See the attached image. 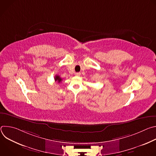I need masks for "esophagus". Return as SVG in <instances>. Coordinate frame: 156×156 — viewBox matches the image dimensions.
I'll return each instance as SVG.
<instances>
[{
	"label": "esophagus",
	"mask_w": 156,
	"mask_h": 156,
	"mask_svg": "<svg viewBox=\"0 0 156 156\" xmlns=\"http://www.w3.org/2000/svg\"><path fill=\"white\" fill-rule=\"evenodd\" d=\"M80 73H75V75L76 76H80Z\"/></svg>",
	"instance_id": "1"
}]
</instances>
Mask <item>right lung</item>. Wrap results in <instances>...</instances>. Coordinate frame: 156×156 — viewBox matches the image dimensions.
Instances as JSON below:
<instances>
[{
  "instance_id": "obj_1",
  "label": "right lung",
  "mask_w": 156,
  "mask_h": 156,
  "mask_svg": "<svg viewBox=\"0 0 156 156\" xmlns=\"http://www.w3.org/2000/svg\"><path fill=\"white\" fill-rule=\"evenodd\" d=\"M54 80H55V81H57V82L58 83H60L62 82V78H60V76H58V75H56V76H55V78H54Z\"/></svg>"
}]
</instances>
